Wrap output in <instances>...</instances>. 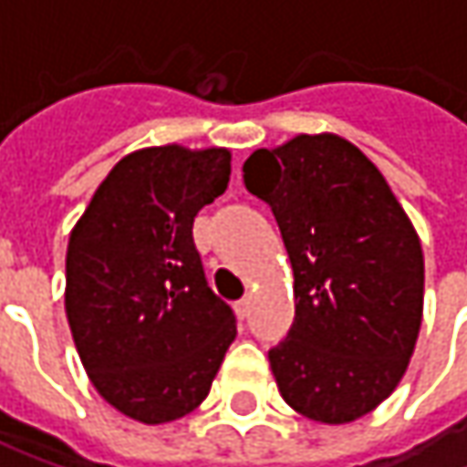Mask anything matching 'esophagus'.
<instances>
[{
	"mask_svg": "<svg viewBox=\"0 0 467 467\" xmlns=\"http://www.w3.org/2000/svg\"><path fill=\"white\" fill-rule=\"evenodd\" d=\"M234 311H237V317H240V319H248V314H251V297L237 300V303H234Z\"/></svg>",
	"mask_w": 467,
	"mask_h": 467,
	"instance_id": "34e87169",
	"label": "esophagus"
}]
</instances>
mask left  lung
<instances>
[{"instance_id":"1","label":"left lung","mask_w":467,"mask_h":467,"mask_svg":"<svg viewBox=\"0 0 467 467\" xmlns=\"http://www.w3.org/2000/svg\"><path fill=\"white\" fill-rule=\"evenodd\" d=\"M295 270V322L267 351L281 398L346 424L400 384L424 303L420 234L379 167L337 135H297L243 164Z\"/></svg>"}]
</instances>
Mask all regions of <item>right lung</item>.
Returning a JSON list of instances; mask_svg holds the SVG:
<instances>
[{"mask_svg": "<svg viewBox=\"0 0 467 467\" xmlns=\"http://www.w3.org/2000/svg\"><path fill=\"white\" fill-rule=\"evenodd\" d=\"M227 148L153 145L124 156L69 233L64 308L97 392L164 424L211 392L237 335L194 245V216L224 194Z\"/></svg>", "mask_w": 467, "mask_h": 467, "instance_id": "right-lung-1", "label": "right lung"}]
</instances>
